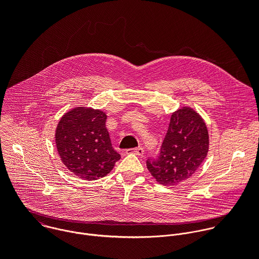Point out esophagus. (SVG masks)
Masks as SVG:
<instances>
[{"label":"esophagus","instance_id":"34e87169","mask_svg":"<svg viewBox=\"0 0 259 259\" xmlns=\"http://www.w3.org/2000/svg\"><path fill=\"white\" fill-rule=\"evenodd\" d=\"M127 153H131V154H135L137 156H142L144 154V151L142 147H135V149H131V150H128Z\"/></svg>","mask_w":259,"mask_h":259}]
</instances>
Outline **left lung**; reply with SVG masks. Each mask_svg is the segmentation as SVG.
Returning <instances> with one entry per match:
<instances>
[{"mask_svg": "<svg viewBox=\"0 0 259 259\" xmlns=\"http://www.w3.org/2000/svg\"><path fill=\"white\" fill-rule=\"evenodd\" d=\"M209 150V135L201 116L183 106L172 114L160 155L147 159L152 176L164 186L189 179L205 160Z\"/></svg>", "mask_w": 259, "mask_h": 259, "instance_id": "8db88e82", "label": "left lung"}]
</instances>
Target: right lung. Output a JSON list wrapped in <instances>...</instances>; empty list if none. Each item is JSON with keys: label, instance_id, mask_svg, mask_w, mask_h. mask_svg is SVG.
<instances>
[{"label": "right lung", "instance_id": "1", "mask_svg": "<svg viewBox=\"0 0 259 259\" xmlns=\"http://www.w3.org/2000/svg\"><path fill=\"white\" fill-rule=\"evenodd\" d=\"M105 121L101 110L80 106L63 115L57 125V152L65 167L80 178L104 177L121 159L113 149Z\"/></svg>", "mask_w": 259, "mask_h": 259}]
</instances>
